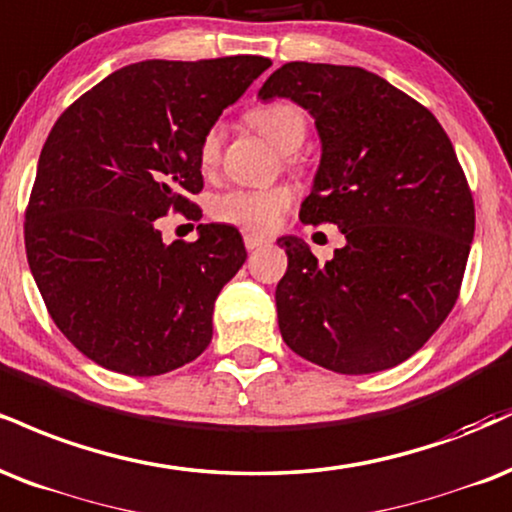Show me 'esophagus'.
I'll use <instances>...</instances> for the list:
<instances>
[{"instance_id":"esophagus-1","label":"esophagus","mask_w":512,"mask_h":512,"mask_svg":"<svg viewBox=\"0 0 512 512\" xmlns=\"http://www.w3.org/2000/svg\"><path fill=\"white\" fill-rule=\"evenodd\" d=\"M243 240H245V248L248 250H257V248H262V245H267L269 243V236H264V233H252V231H248L243 236Z\"/></svg>"}]
</instances>
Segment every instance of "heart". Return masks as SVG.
<instances>
[{"label":"heart","instance_id":"b5f03b06","mask_svg":"<svg viewBox=\"0 0 512 512\" xmlns=\"http://www.w3.org/2000/svg\"><path fill=\"white\" fill-rule=\"evenodd\" d=\"M248 123L257 133L264 135L281 152H295L305 143L307 116L293 102H272L252 109ZM221 128L212 126L202 135L197 147L200 169L212 171L219 164ZM293 162V155H288ZM293 202V190L288 186L272 188H233L212 200V217L226 224L245 226V229H269Z\"/></svg>","mask_w":512,"mask_h":512}]
</instances>
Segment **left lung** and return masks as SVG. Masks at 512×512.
I'll return each mask as SVG.
<instances>
[{
    "instance_id": "1",
    "label": "left lung",
    "mask_w": 512,
    "mask_h": 512,
    "mask_svg": "<svg viewBox=\"0 0 512 512\" xmlns=\"http://www.w3.org/2000/svg\"><path fill=\"white\" fill-rule=\"evenodd\" d=\"M260 97L315 116L322 162L300 221L346 236L324 264L300 238H279L283 341L331 372L400 365L453 310L470 255L474 200L451 140L427 107L357 66L291 61Z\"/></svg>"
}]
</instances>
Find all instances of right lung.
I'll return each instance as SVG.
<instances>
[{
  "instance_id": "add662e5",
  "label": "right lung",
  "mask_w": 512,
  "mask_h": 512,
  "mask_svg": "<svg viewBox=\"0 0 512 512\" xmlns=\"http://www.w3.org/2000/svg\"><path fill=\"white\" fill-rule=\"evenodd\" d=\"M272 61L255 54L140 61L59 116L26 207V255L49 317L85 357L157 377L212 341L214 300L243 267V236L200 224L162 243L169 212L200 221L202 135Z\"/></svg>"
}]
</instances>
